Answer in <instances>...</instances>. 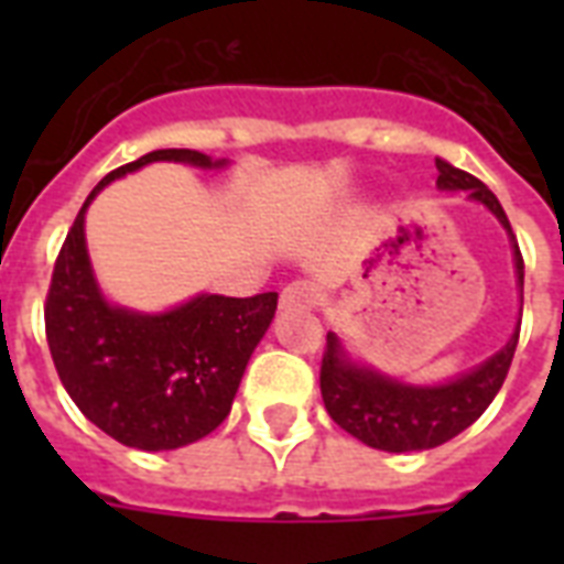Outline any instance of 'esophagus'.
Segmentation results:
<instances>
[{
    "label": "esophagus",
    "mask_w": 564,
    "mask_h": 564,
    "mask_svg": "<svg viewBox=\"0 0 564 564\" xmlns=\"http://www.w3.org/2000/svg\"><path fill=\"white\" fill-rule=\"evenodd\" d=\"M322 304V286L313 281H292L283 286L281 307L283 310H313Z\"/></svg>",
    "instance_id": "34e87169"
}]
</instances>
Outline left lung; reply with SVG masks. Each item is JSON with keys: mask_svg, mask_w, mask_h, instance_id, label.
<instances>
[{"mask_svg": "<svg viewBox=\"0 0 564 564\" xmlns=\"http://www.w3.org/2000/svg\"><path fill=\"white\" fill-rule=\"evenodd\" d=\"M436 170L438 189H445V193L465 189L468 198L489 207L495 219L507 228L509 242H512V260H516L518 290L524 301V260H521L516 234H512L507 213L500 207L498 195L491 193L480 178L456 170L447 161L436 158ZM518 330H521V318H518L516 334L509 336V343L495 357L480 362L468 375L436 386L403 383V380H394L369 366L354 362L345 351V345L339 343V336L330 330L325 357H322V377H318L325 410L345 433H351L362 445L377 447V451L406 454V451H427V447L445 445L447 438L459 436L465 427H471L486 412V406L495 401V394L507 380L512 357H516Z\"/></svg>", "mask_w": 564, "mask_h": 564, "instance_id": "left-lung-1", "label": "left lung"}]
</instances>
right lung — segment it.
I'll return each mask as SVG.
<instances>
[{"mask_svg":"<svg viewBox=\"0 0 564 564\" xmlns=\"http://www.w3.org/2000/svg\"><path fill=\"white\" fill-rule=\"evenodd\" d=\"M154 161L228 166L193 149H158L105 175L55 260L46 339L61 383L96 427L137 451H175L228 419L248 360L272 325L278 292L251 299L202 292L166 313L108 304L87 254L84 213L110 181Z\"/></svg>","mask_w":564,"mask_h":564,"instance_id":"right-lung-1","label":"right lung"}]
</instances>
